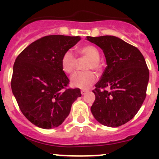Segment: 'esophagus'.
<instances>
[{"label": "esophagus", "instance_id": "1", "mask_svg": "<svg viewBox=\"0 0 159 159\" xmlns=\"http://www.w3.org/2000/svg\"><path fill=\"white\" fill-rule=\"evenodd\" d=\"M87 92H88L87 90H84V89H83V90H81V94H82V95H85V94L87 93Z\"/></svg>", "mask_w": 159, "mask_h": 159}]
</instances>
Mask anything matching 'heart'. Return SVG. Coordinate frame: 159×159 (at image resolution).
I'll return each mask as SVG.
<instances>
[{"mask_svg": "<svg viewBox=\"0 0 159 159\" xmlns=\"http://www.w3.org/2000/svg\"><path fill=\"white\" fill-rule=\"evenodd\" d=\"M80 52L82 55L90 59L86 66V69L99 70V60L100 59L99 50L93 45L84 46L80 49ZM61 67L63 71L67 74H71L73 72L75 67L76 58L72 52V50H67L61 58ZM97 76L92 71H78L73 74L71 77V84L74 88H80V89H88L92 87L95 83Z\"/></svg>", "mask_w": 159, "mask_h": 159, "instance_id": "1", "label": "heart"}]
</instances>
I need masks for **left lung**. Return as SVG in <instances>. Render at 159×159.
Segmentation results:
<instances>
[{
	"mask_svg": "<svg viewBox=\"0 0 159 159\" xmlns=\"http://www.w3.org/2000/svg\"><path fill=\"white\" fill-rule=\"evenodd\" d=\"M87 40L102 49L107 65L93 90L91 111L101 124L122 126L134 118L145 100L149 81L145 59L137 48L116 36H87Z\"/></svg>",
	"mask_w": 159,
	"mask_h": 159,
	"instance_id": "1",
	"label": "left lung"
}]
</instances>
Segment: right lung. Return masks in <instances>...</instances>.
Segmentation results:
<instances>
[{"label":"right lung","instance_id":"add662e5","mask_svg":"<svg viewBox=\"0 0 159 159\" xmlns=\"http://www.w3.org/2000/svg\"><path fill=\"white\" fill-rule=\"evenodd\" d=\"M80 36L51 35L32 42L16 57L11 88L24 116L36 127L51 129L62 124L80 88H64L69 80L61 67L66 51Z\"/></svg>","mask_w":159,"mask_h":159}]
</instances>
